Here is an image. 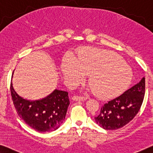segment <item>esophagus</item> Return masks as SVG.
<instances>
[{
    "label": "esophagus",
    "instance_id": "esophagus-1",
    "mask_svg": "<svg viewBox=\"0 0 153 153\" xmlns=\"http://www.w3.org/2000/svg\"><path fill=\"white\" fill-rule=\"evenodd\" d=\"M87 99L86 97H82V96H74L72 97V100L74 101H86Z\"/></svg>",
    "mask_w": 153,
    "mask_h": 153
}]
</instances>
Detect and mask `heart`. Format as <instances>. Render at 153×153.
Segmentation results:
<instances>
[{"label":"heart","mask_w":153,"mask_h":153,"mask_svg":"<svg viewBox=\"0 0 153 153\" xmlns=\"http://www.w3.org/2000/svg\"><path fill=\"white\" fill-rule=\"evenodd\" d=\"M62 72L72 83L83 80L88 74V83L97 95L111 98L120 95L131 82L133 71L116 53L96 48H84L74 58L68 54L62 60Z\"/></svg>","instance_id":"obj_1"}]
</instances>
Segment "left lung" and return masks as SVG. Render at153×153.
<instances>
[{"mask_svg":"<svg viewBox=\"0 0 153 153\" xmlns=\"http://www.w3.org/2000/svg\"><path fill=\"white\" fill-rule=\"evenodd\" d=\"M145 94V77L118 97L101 107L94 117L97 124L106 130H116L131 121L139 111Z\"/></svg>","mask_w":153,"mask_h":153,"instance_id":"1","label":"left lung"}]
</instances>
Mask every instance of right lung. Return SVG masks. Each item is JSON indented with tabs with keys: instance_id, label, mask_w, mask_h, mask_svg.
<instances>
[{
	"instance_id": "1",
	"label": "right lung",
	"mask_w": 153,
	"mask_h": 153,
	"mask_svg": "<svg viewBox=\"0 0 153 153\" xmlns=\"http://www.w3.org/2000/svg\"><path fill=\"white\" fill-rule=\"evenodd\" d=\"M10 91L18 116L35 130L39 132L53 131L64 121L70 103L67 91L56 89L44 99L29 101L16 93L11 81Z\"/></svg>"
}]
</instances>
